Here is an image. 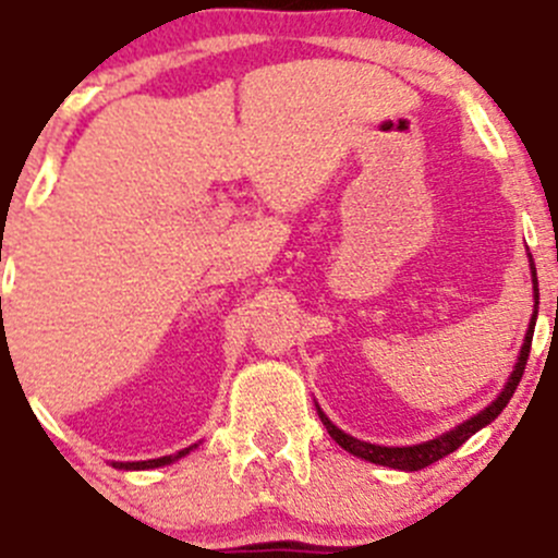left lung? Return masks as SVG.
Here are the masks:
<instances>
[{
  "mask_svg": "<svg viewBox=\"0 0 558 558\" xmlns=\"http://www.w3.org/2000/svg\"><path fill=\"white\" fill-rule=\"evenodd\" d=\"M532 258V256H529ZM532 275H534V300L539 302V294H537V269H534V262H532ZM534 322H537V311H534L532 316V324H529V332H526V340H523V349H521V356H518V365L515 371H512L510 381H507L505 392L499 395V398L494 400V403L488 405L485 411H480L477 416H472V420H466L463 425H458L456 430H450V434L439 436V439L434 441H425V445H414V447H378V445H367V441H360L354 439V436L343 434L340 428H335L332 423L327 420V414H324L322 409H318V416H322V423L327 425L329 436H332L335 441H338L343 450H349L351 456L356 458H365V461L371 463H378V466H389V469H403V472H420V469L430 466V463L441 461L445 456H450V452H456L458 447L463 445V441L469 439L472 434H477L480 428H485L488 423H494L496 416L505 411V405L510 403L512 392L518 389V384H521V376L523 371H526V360H529V351H532V335H534Z\"/></svg>",
  "mask_w": 558,
  "mask_h": 558,
  "instance_id": "1",
  "label": "left lung"
}]
</instances>
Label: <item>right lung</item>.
I'll list each match as a JSON object with an SVG mask.
<instances>
[{
  "label": "right lung",
  "mask_w": 558,
  "mask_h": 558,
  "mask_svg": "<svg viewBox=\"0 0 558 558\" xmlns=\"http://www.w3.org/2000/svg\"><path fill=\"white\" fill-rule=\"evenodd\" d=\"M191 452V447L187 450H180L174 452V456H166V458H155V461H138V463H117V469H158V466H166V463H174L180 461L182 456H187Z\"/></svg>",
  "instance_id": "1"
}]
</instances>
